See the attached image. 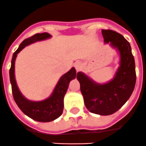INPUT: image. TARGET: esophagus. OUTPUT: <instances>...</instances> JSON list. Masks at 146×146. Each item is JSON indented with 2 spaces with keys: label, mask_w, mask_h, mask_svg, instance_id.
<instances>
[{
  "label": "esophagus",
  "mask_w": 146,
  "mask_h": 146,
  "mask_svg": "<svg viewBox=\"0 0 146 146\" xmlns=\"http://www.w3.org/2000/svg\"><path fill=\"white\" fill-rule=\"evenodd\" d=\"M74 67H75V68H76V71H79V70L81 69V63H80L79 62H76V63L74 64Z\"/></svg>",
  "instance_id": "esophagus-1"
}]
</instances>
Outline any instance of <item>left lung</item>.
<instances>
[{
  "instance_id": "8db88e82",
  "label": "left lung",
  "mask_w": 146,
  "mask_h": 146,
  "mask_svg": "<svg viewBox=\"0 0 146 146\" xmlns=\"http://www.w3.org/2000/svg\"><path fill=\"white\" fill-rule=\"evenodd\" d=\"M102 34L105 44H110L119 52V66L114 77L99 84L83 72H78L77 79L89 111L108 115L119 110L130 98L136 83V73L131 46L124 36L111 30H102Z\"/></svg>"
}]
</instances>
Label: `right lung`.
<instances>
[{
    "instance_id": "add662e5",
    "label": "right lung",
    "mask_w": 146,
    "mask_h": 146,
    "mask_svg": "<svg viewBox=\"0 0 146 146\" xmlns=\"http://www.w3.org/2000/svg\"><path fill=\"white\" fill-rule=\"evenodd\" d=\"M50 38H52L50 34L48 33H43L35 34L32 37L23 40L13 54L11 68L9 70L10 82L14 101L19 109L26 115L33 120L40 122L52 121L62 115L63 112L64 97L68 90L70 81L76 78V69L73 67L69 71L60 77L53 92L48 98L44 100L33 101L27 99L19 91L15 79L14 65L17 56L25 47L35 42L46 40Z\"/></svg>"
}]
</instances>
